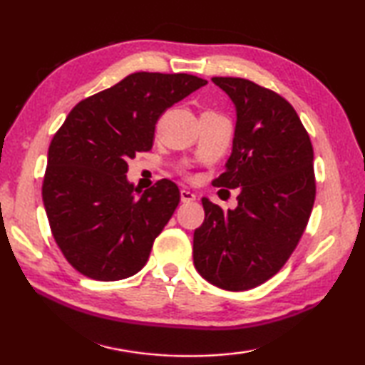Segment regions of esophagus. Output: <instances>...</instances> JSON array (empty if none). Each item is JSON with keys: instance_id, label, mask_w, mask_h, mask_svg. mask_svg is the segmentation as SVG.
<instances>
[{"instance_id": "1", "label": "esophagus", "mask_w": 365, "mask_h": 365, "mask_svg": "<svg viewBox=\"0 0 365 365\" xmlns=\"http://www.w3.org/2000/svg\"><path fill=\"white\" fill-rule=\"evenodd\" d=\"M180 197H182L183 202H190V201H195L196 200V195L193 193V191H190V190H182L180 191Z\"/></svg>"}]
</instances>
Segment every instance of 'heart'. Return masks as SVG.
Here are the masks:
<instances>
[{
  "label": "heart",
  "instance_id": "heart-1",
  "mask_svg": "<svg viewBox=\"0 0 365 365\" xmlns=\"http://www.w3.org/2000/svg\"><path fill=\"white\" fill-rule=\"evenodd\" d=\"M206 113H212V110H206Z\"/></svg>",
  "mask_w": 365,
  "mask_h": 365
}]
</instances>
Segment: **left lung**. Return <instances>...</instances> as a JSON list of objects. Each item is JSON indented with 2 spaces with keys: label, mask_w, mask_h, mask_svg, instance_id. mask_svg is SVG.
<instances>
[{
  "label": "left lung",
  "mask_w": 365,
  "mask_h": 365,
  "mask_svg": "<svg viewBox=\"0 0 365 365\" xmlns=\"http://www.w3.org/2000/svg\"><path fill=\"white\" fill-rule=\"evenodd\" d=\"M212 82L237 109L232 154L212 185L240 188V195L233 211L202 197L193 262L212 285L245 292L272 279L306 230L316 200L314 150L285 98L246 78Z\"/></svg>",
  "instance_id": "left-lung-1"
}]
</instances>
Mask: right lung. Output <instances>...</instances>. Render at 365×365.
<instances>
[{"label": "right lung", "mask_w": 365, "mask_h": 365, "mask_svg": "<svg viewBox=\"0 0 365 365\" xmlns=\"http://www.w3.org/2000/svg\"><path fill=\"white\" fill-rule=\"evenodd\" d=\"M206 83L190 73H130L80 101L53 137L43 205L59 250L80 274L114 282L143 269L180 191L163 178L135 197L127 163L151 150L159 117Z\"/></svg>", "instance_id": "add662e5"}]
</instances>
